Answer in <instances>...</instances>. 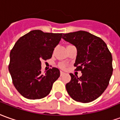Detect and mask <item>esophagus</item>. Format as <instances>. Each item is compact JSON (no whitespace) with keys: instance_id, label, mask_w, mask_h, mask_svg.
<instances>
[{"instance_id":"esophagus-1","label":"esophagus","mask_w":120,"mask_h":120,"mask_svg":"<svg viewBox=\"0 0 120 120\" xmlns=\"http://www.w3.org/2000/svg\"><path fill=\"white\" fill-rule=\"evenodd\" d=\"M64 72H63V71H60V76H62L63 75H64Z\"/></svg>"}]
</instances>
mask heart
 Instances as JSON below:
<instances>
[{"label":"heart","mask_w":120,"mask_h":120,"mask_svg":"<svg viewBox=\"0 0 120 120\" xmlns=\"http://www.w3.org/2000/svg\"><path fill=\"white\" fill-rule=\"evenodd\" d=\"M59 66L61 68H63V69H64L65 68H66V64L64 63H60V64H59Z\"/></svg>","instance_id":"b5f03b06"}]
</instances>
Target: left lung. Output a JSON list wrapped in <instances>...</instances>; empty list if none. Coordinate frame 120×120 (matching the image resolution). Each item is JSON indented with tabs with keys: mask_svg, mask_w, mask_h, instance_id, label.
I'll use <instances>...</instances> for the list:
<instances>
[{
	"mask_svg": "<svg viewBox=\"0 0 120 120\" xmlns=\"http://www.w3.org/2000/svg\"><path fill=\"white\" fill-rule=\"evenodd\" d=\"M62 38L76 47L74 66L82 73L79 77L70 74L71 81L66 85L68 94L83 103L94 101L107 88L113 71L112 56L106 44L85 31L63 34Z\"/></svg>",
	"mask_w": 120,
	"mask_h": 120,
	"instance_id": "8db88e82",
	"label": "left lung"
}]
</instances>
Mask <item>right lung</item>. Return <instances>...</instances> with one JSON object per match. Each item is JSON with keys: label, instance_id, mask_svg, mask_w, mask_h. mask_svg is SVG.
Listing matches in <instances>:
<instances>
[{"label": "right lung", "instance_id": "right-lung-1", "mask_svg": "<svg viewBox=\"0 0 120 120\" xmlns=\"http://www.w3.org/2000/svg\"><path fill=\"white\" fill-rule=\"evenodd\" d=\"M62 33L33 30L20 37L10 54L9 72L15 88L23 97L35 100L49 94L60 70L52 68L41 72V60L51 58Z\"/></svg>", "mask_w": 120, "mask_h": 120}]
</instances>
